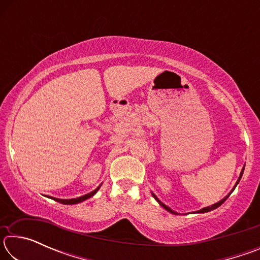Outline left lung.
<instances>
[{
    "mask_svg": "<svg viewBox=\"0 0 260 260\" xmlns=\"http://www.w3.org/2000/svg\"><path fill=\"white\" fill-rule=\"evenodd\" d=\"M245 166V165H244ZM244 166H243V169H242V171H241V173H240V177H239V179H237V181H236V183H235V186H234V188H233L232 189V190H231V192L230 193H228V195L227 196H225V197H223V199L221 200V201H219L218 202V203H214V204H212V205H210V206H206V208H203V209H201V210H199V211H195V212H193V213H206V212H210V211H212V210H214V209H217V208H219V206L220 205H221L222 203H223V202H225L227 199H228V197H230V195H231V193L233 192V190H234V189H235V187L237 186V184H239V182H240V180H241V178H242V175H243V172H244ZM152 193V196L153 197H155V200L158 202V203H159V205L160 206H162V208H164L166 211H169V212H171V213H173V214H179L178 212H175V211H173L172 209H171V208H169V206H167V205H165L164 203H162V202L159 200V199H158V197L155 195V193H153V192H151Z\"/></svg>",
    "mask_w": 260,
    "mask_h": 260,
    "instance_id": "8db88e82",
    "label": "left lung"
}]
</instances>
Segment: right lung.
Here are the masks:
<instances>
[{
  "instance_id": "right-lung-1",
  "label": "right lung",
  "mask_w": 260,
  "mask_h": 260,
  "mask_svg": "<svg viewBox=\"0 0 260 260\" xmlns=\"http://www.w3.org/2000/svg\"><path fill=\"white\" fill-rule=\"evenodd\" d=\"M101 186H102V183H101L100 186L95 189V190L90 191V192H88V193H86V195H83V196L77 197V199L63 200V199H55V197H51V196H48V197H49V199H51V200H55L56 202H58V203H61V204H68V205H71V204H78V203H81V202L86 201V200H88V199H90L91 196H94L95 193L99 191V189L101 188Z\"/></svg>"
}]
</instances>
